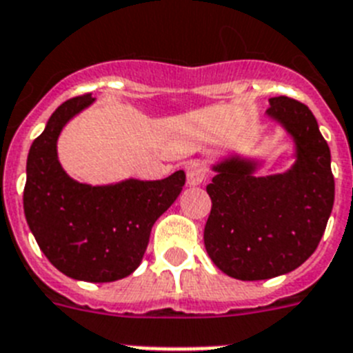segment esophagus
<instances>
[{"instance_id": "esophagus-1", "label": "esophagus", "mask_w": 353, "mask_h": 353, "mask_svg": "<svg viewBox=\"0 0 353 353\" xmlns=\"http://www.w3.org/2000/svg\"><path fill=\"white\" fill-rule=\"evenodd\" d=\"M208 177V168L201 161H192L186 167V183L190 186H197Z\"/></svg>"}]
</instances>
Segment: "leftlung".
Instances as JSON below:
<instances>
[{
    "mask_svg": "<svg viewBox=\"0 0 353 353\" xmlns=\"http://www.w3.org/2000/svg\"><path fill=\"white\" fill-rule=\"evenodd\" d=\"M265 117L294 143L289 170L256 176L262 159L232 154L212 165L204 245L228 276L254 282L300 268L316 251L334 206L330 149L305 103L269 99Z\"/></svg>",
    "mask_w": 353,
    "mask_h": 353,
    "instance_id": "1",
    "label": "left lung"
}]
</instances>
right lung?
Wrapping results in <instances>:
<instances>
[{
  "label": "right lung",
  "instance_id": "add662e5",
  "mask_svg": "<svg viewBox=\"0 0 353 353\" xmlns=\"http://www.w3.org/2000/svg\"><path fill=\"white\" fill-rule=\"evenodd\" d=\"M91 94L61 103L26 159L23 208L41 251L62 274L82 282H114L141 263L150 230L185 186L183 170L159 181L123 179L79 183L59 161L57 141L71 118L88 109Z\"/></svg>",
  "mask_w": 353,
  "mask_h": 353
}]
</instances>
